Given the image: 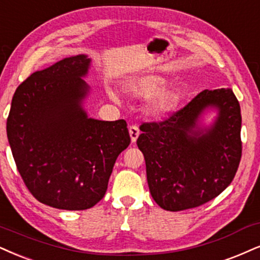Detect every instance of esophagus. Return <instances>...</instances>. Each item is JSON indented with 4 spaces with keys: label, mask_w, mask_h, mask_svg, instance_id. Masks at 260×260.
<instances>
[{
    "label": "esophagus",
    "mask_w": 260,
    "mask_h": 260,
    "mask_svg": "<svg viewBox=\"0 0 260 260\" xmlns=\"http://www.w3.org/2000/svg\"><path fill=\"white\" fill-rule=\"evenodd\" d=\"M129 134H130V137H131V141L133 142H136L137 137L140 135V129L137 125H130L129 126Z\"/></svg>",
    "instance_id": "esophagus-1"
}]
</instances>
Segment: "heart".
I'll use <instances>...</instances> for the list:
<instances>
[{
	"label": "heart",
	"mask_w": 260,
	"mask_h": 260,
	"mask_svg": "<svg viewBox=\"0 0 260 260\" xmlns=\"http://www.w3.org/2000/svg\"><path fill=\"white\" fill-rule=\"evenodd\" d=\"M164 79L159 76L141 75L129 79L125 83L124 89L125 91L131 95L145 98V96H149L157 92L164 85ZM110 95L112 98H114V95L111 91ZM179 102H181V91L178 89H162L149 104L148 110L153 114H166L169 112L174 111L179 105Z\"/></svg>",
	"instance_id": "1"
}]
</instances>
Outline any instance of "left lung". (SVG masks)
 <instances>
[{"instance_id": "left-lung-1", "label": "left lung", "mask_w": 260, "mask_h": 260, "mask_svg": "<svg viewBox=\"0 0 260 260\" xmlns=\"http://www.w3.org/2000/svg\"><path fill=\"white\" fill-rule=\"evenodd\" d=\"M207 108H216L219 117L203 131L197 121ZM140 129L137 146L145 155L149 191L164 210L206 204L235 177L242 153L241 110L232 89H206L168 119Z\"/></svg>"}]
</instances>
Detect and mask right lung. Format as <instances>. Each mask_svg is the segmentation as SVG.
Here are the masks:
<instances>
[{"label": "right lung", "instance_id": "obj_1", "mask_svg": "<svg viewBox=\"0 0 260 260\" xmlns=\"http://www.w3.org/2000/svg\"><path fill=\"white\" fill-rule=\"evenodd\" d=\"M90 59L77 55L18 86L7 119L13 158L30 193L60 210L90 208L105 197L118 155L130 145L126 121L88 118L82 102Z\"/></svg>", "mask_w": 260, "mask_h": 260}]
</instances>
